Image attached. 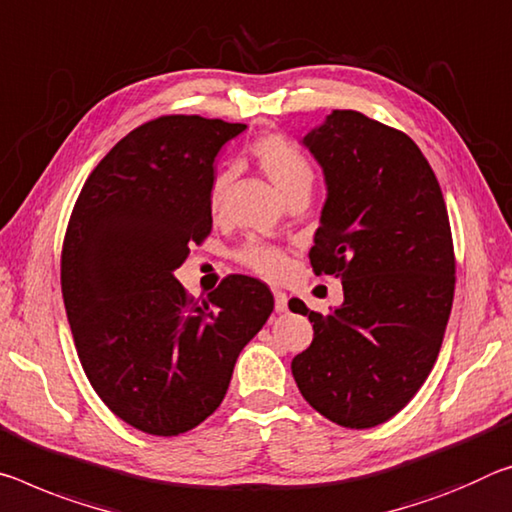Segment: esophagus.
I'll return each mask as SVG.
<instances>
[{"label": "esophagus", "instance_id": "esophagus-1", "mask_svg": "<svg viewBox=\"0 0 512 512\" xmlns=\"http://www.w3.org/2000/svg\"><path fill=\"white\" fill-rule=\"evenodd\" d=\"M273 298H275V312H287V303H289V298H287L285 291L275 289V291H273Z\"/></svg>", "mask_w": 512, "mask_h": 512}]
</instances>
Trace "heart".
Wrapping results in <instances>:
<instances>
[{"label": "heart", "mask_w": 512, "mask_h": 512, "mask_svg": "<svg viewBox=\"0 0 512 512\" xmlns=\"http://www.w3.org/2000/svg\"><path fill=\"white\" fill-rule=\"evenodd\" d=\"M253 157L282 198L287 200L294 193H307L310 196L314 184V168L310 159L294 143H289L285 136H262L253 145ZM230 182L232 170H223V173L216 175L212 191H209V212L214 216L221 214ZM237 262L246 266L248 271L257 273L259 278L278 280L282 271L287 269V253L278 246H271V243L248 241L239 248Z\"/></svg>", "instance_id": "1"}]
</instances>
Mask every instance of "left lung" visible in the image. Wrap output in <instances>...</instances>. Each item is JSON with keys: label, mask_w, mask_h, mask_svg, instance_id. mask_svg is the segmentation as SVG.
<instances>
[{"label": "left lung", "mask_w": 512, "mask_h": 512, "mask_svg": "<svg viewBox=\"0 0 512 512\" xmlns=\"http://www.w3.org/2000/svg\"><path fill=\"white\" fill-rule=\"evenodd\" d=\"M303 145L326 177L314 234L316 275L342 280L310 348L291 362L303 399L344 428H373L403 410L440 353L456 289V257L440 182L417 143L360 111L335 109Z\"/></svg>", "instance_id": "1"}]
</instances>
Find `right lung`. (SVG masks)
Instances as JSON below:
<instances>
[{"label":"right lung","instance_id":"obj_1","mask_svg":"<svg viewBox=\"0 0 512 512\" xmlns=\"http://www.w3.org/2000/svg\"><path fill=\"white\" fill-rule=\"evenodd\" d=\"M246 125L161 116L109 150L81 189L61 253L77 355L113 415L148 435L191 431L221 405L273 294L227 275L202 303L177 282L212 232L214 159Z\"/></svg>","mask_w":512,"mask_h":512}]
</instances>
